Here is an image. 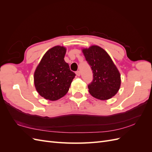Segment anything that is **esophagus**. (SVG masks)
<instances>
[{
  "mask_svg": "<svg viewBox=\"0 0 152 152\" xmlns=\"http://www.w3.org/2000/svg\"><path fill=\"white\" fill-rule=\"evenodd\" d=\"M75 73H76V75H77V76H80V72L79 71H77V72H75Z\"/></svg>",
  "mask_w": 152,
  "mask_h": 152,
  "instance_id": "esophagus-1",
  "label": "esophagus"
}]
</instances>
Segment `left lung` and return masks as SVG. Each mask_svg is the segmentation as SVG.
<instances>
[{
  "label": "left lung",
  "mask_w": 152,
  "mask_h": 152,
  "mask_svg": "<svg viewBox=\"0 0 152 152\" xmlns=\"http://www.w3.org/2000/svg\"><path fill=\"white\" fill-rule=\"evenodd\" d=\"M82 53L93 73V80L88 86L89 93L100 100L112 98L121 84L120 72L112 58L98 45L83 48Z\"/></svg>",
  "instance_id": "obj_1"
}]
</instances>
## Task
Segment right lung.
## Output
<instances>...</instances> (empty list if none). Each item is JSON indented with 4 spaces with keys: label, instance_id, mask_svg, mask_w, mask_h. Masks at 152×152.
<instances>
[{
    "label": "right lung",
    "instance_id": "1",
    "mask_svg": "<svg viewBox=\"0 0 152 152\" xmlns=\"http://www.w3.org/2000/svg\"><path fill=\"white\" fill-rule=\"evenodd\" d=\"M66 48L56 45L44 54L34 72V85L37 93L50 101H56L69 90L75 73L64 60Z\"/></svg>",
    "mask_w": 152,
    "mask_h": 152
}]
</instances>
